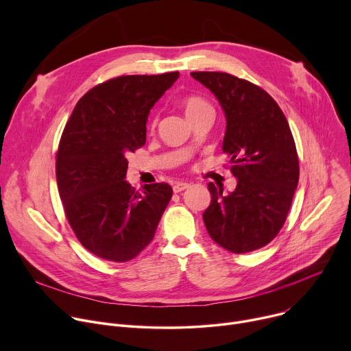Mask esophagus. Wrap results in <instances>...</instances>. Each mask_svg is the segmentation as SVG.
<instances>
[{
  "instance_id": "esophagus-1",
  "label": "esophagus",
  "mask_w": 351,
  "mask_h": 351,
  "mask_svg": "<svg viewBox=\"0 0 351 351\" xmlns=\"http://www.w3.org/2000/svg\"><path fill=\"white\" fill-rule=\"evenodd\" d=\"M189 187V183H184V182H178L173 184V193H180L183 191L184 189Z\"/></svg>"
}]
</instances>
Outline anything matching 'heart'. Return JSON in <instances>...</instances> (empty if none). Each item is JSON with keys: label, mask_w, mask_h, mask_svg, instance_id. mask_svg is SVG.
<instances>
[{"label": "heart", "mask_w": 351, "mask_h": 351, "mask_svg": "<svg viewBox=\"0 0 351 351\" xmlns=\"http://www.w3.org/2000/svg\"><path fill=\"white\" fill-rule=\"evenodd\" d=\"M207 108H211V106L206 101V99L199 98V97H189L186 101H184V112L187 115V118L202 112L203 110H207ZM157 125V119H153L152 122V128H154Z\"/></svg>", "instance_id": "b5f03b06"}]
</instances>
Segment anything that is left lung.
Returning <instances> with one entry per match:
<instances>
[{
    "label": "left lung",
    "mask_w": 351,
    "mask_h": 351,
    "mask_svg": "<svg viewBox=\"0 0 351 351\" xmlns=\"http://www.w3.org/2000/svg\"><path fill=\"white\" fill-rule=\"evenodd\" d=\"M219 101L226 132L222 152L237 179L234 191L208 183L203 219L211 239L243 254L267 245L282 229L298 183V157L287 119L261 87L223 72H191Z\"/></svg>",
    "instance_id": "8db88e82"
}]
</instances>
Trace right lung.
I'll list each match as a JSON object with an SVG mask.
<instances>
[{
  "label": "right lung",
  "mask_w": 351,
  "mask_h": 351,
  "mask_svg": "<svg viewBox=\"0 0 351 351\" xmlns=\"http://www.w3.org/2000/svg\"><path fill=\"white\" fill-rule=\"evenodd\" d=\"M179 72L130 75L87 91L75 107L57 153V183L76 237L94 256L134 258L153 240L172 197L168 183L136 191L126 180L128 154L145 144L149 110Z\"/></svg>",
  "instance_id": "obj_1"
}]
</instances>
